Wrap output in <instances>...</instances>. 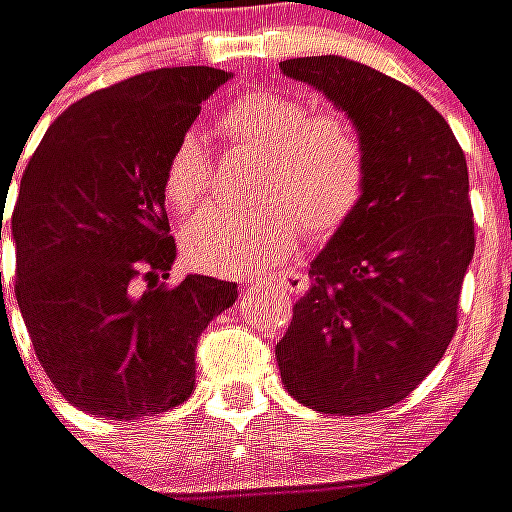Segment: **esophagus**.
Wrapping results in <instances>:
<instances>
[{"instance_id": "obj_1", "label": "esophagus", "mask_w": 512, "mask_h": 512, "mask_svg": "<svg viewBox=\"0 0 512 512\" xmlns=\"http://www.w3.org/2000/svg\"><path fill=\"white\" fill-rule=\"evenodd\" d=\"M252 282V279H249ZM271 285L279 287V290H285V293L301 295L309 290V276L301 274V271H287V274H279L271 279Z\"/></svg>"}]
</instances>
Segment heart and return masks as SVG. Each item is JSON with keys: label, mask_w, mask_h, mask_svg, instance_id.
<instances>
[{"label": "heart", "mask_w": 512, "mask_h": 512, "mask_svg": "<svg viewBox=\"0 0 512 512\" xmlns=\"http://www.w3.org/2000/svg\"><path fill=\"white\" fill-rule=\"evenodd\" d=\"M219 130L266 154L249 208L211 206L184 227V255L208 274L246 276L282 263L301 236L328 241L350 222L369 187V146L347 113L312 111L298 94L252 89L227 105ZM211 154L198 130L173 143L162 189L179 214L206 200Z\"/></svg>", "instance_id": "heart-1"}]
</instances>
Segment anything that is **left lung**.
<instances>
[{
  "label": "left lung",
  "instance_id": "8db88e82",
  "mask_svg": "<svg viewBox=\"0 0 512 512\" xmlns=\"http://www.w3.org/2000/svg\"><path fill=\"white\" fill-rule=\"evenodd\" d=\"M361 127L369 187L309 266L276 363L293 399L369 415L407 399L448 350L475 255L467 157L442 113L401 81L342 56L279 64Z\"/></svg>",
  "mask_w": 512,
  "mask_h": 512
}]
</instances>
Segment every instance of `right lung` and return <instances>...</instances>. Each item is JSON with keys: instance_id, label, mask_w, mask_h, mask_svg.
Instances as JSON below:
<instances>
[{"instance_id": "1", "label": "right lung", "mask_w": 512, "mask_h": 512, "mask_svg": "<svg viewBox=\"0 0 512 512\" xmlns=\"http://www.w3.org/2000/svg\"><path fill=\"white\" fill-rule=\"evenodd\" d=\"M227 78L162 67L92 92L48 127L21 176L15 298L54 388L94 418L138 420L187 401L200 333L236 304V282L214 276L165 285L176 241L162 170Z\"/></svg>"}]
</instances>
